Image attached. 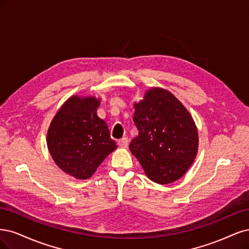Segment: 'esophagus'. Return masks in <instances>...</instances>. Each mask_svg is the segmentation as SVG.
<instances>
[{"mask_svg": "<svg viewBox=\"0 0 249 249\" xmlns=\"http://www.w3.org/2000/svg\"><path fill=\"white\" fill-rule=\"evenodd\" d=\"M128 139H126V138H123V139H121V140H119L118 141V145L121 147V148H127L128 147Z\"/></svg>", "mask_w": 249, "mask_h": 249, "instance_id": "obj_1", "label": "esophagus"}]
</instances>
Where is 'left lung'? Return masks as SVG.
Returning <instances> with one entry per match:
<instances>
[{"label": "left lung", "mask_w": 249, "mask_h": 249, "mask_svg": "<svg viewBox=\"0 0 249 249\" xmlns=\"http://www.w3.org/2000/svg\"><path fill=\"white\" fill-rule=\"evenodd\" d=\"M133 107L139 134L129 145L131 153L151 181H177L197 154L198 133L194 119L174 94L158 87L147 90Z\"/></svg>", "instance_id": "8db88e82"}]
</instances>
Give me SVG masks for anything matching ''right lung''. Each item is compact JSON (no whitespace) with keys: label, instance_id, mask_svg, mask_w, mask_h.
<instances>
[{"label":"right lung","instance_id":"add662e5","mask_svg":"<svg viewBox=\"0 0 249 249\" xmlns=\"http://www.w3.org/2000/svg\"><path fill=\"white\" fill-rule=\"evenodd\" d=\"M100 99L73 95L53 118L46 143L54 163L77 180L89 179L117 149L108 127L97 116Z\"/></svg>","mask_w":249,"mask_h":249}]
</instances>
